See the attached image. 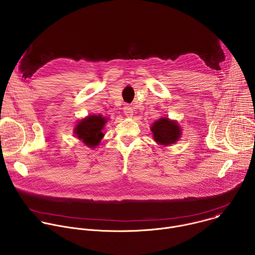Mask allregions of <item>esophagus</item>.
<instances>
[{
  "label": "esophagus",
  "mask_w": 255,
  "mask_h": 255,
  "mask_svg": "<svg viewBox=\"0 0 255 255\" xmlns=\"http://www.w3.org/2000/svg\"><path fill=\"white\" fill-rule=\"evenodd\" d=\"M124 114H125L127 117H132V115H133V109H132L131 106L126 105V106L124 107Z\"/></svg>",
  "instance_id": "obj_1"
}]
</instances>
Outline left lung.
<instances>
[{
	"instance_id": "1",
	"label": "left lung",
	"mask_w": 255,
	"mask_h": 255,
	"mask_svg": "<svg viewBox=\"0 0 255 255\" xmlns=\"http://www.w3.org/2000/svg\"><path fill=\"white\" fill-rule=\"evenodd\" d=\"M154 140L163 145H170L178 140L180 136V127L174 121L168 120V118H161L157 120L152 126Z\"/></svg>"
}]
</instances>
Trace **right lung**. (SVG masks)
Returning a JSON list of instances; mask_svg holds the SVG:
<instances>
[{"mask_svg":"<svg viewBox=\"0 0 255 255\" xmlns=\"http://www.w3.org/2000/svg\"><path fill=\"white\" fill-rule=\"evenodd\" d=\"M107 120L101 115H91L86 119H83L76 128V134L79 139L90 147H95L99 144L104 134L102 129L106 124Z\"/></svg>","mask_w":255,"mask_h":255,"instance_id":"obj_1","label":"right lung"}]
</instances>
